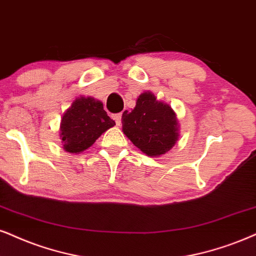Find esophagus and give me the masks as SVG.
Returning <instances> with one entry per match:
<instances>
[{
    "label": "esophagus",
    "instance_id": "1",
    "mask_svg": "<svg viewBox=\"0 0 256 256\" xmlns=\"http://www.w3.org/2000/svg\"><path fill=\"white\" fill-rule=\"evenodd\" d=\"M113 119H114L116 122H117V125H120V122H122V113H117V114L113 116Z\"/></svg>",
    "mask_w": 256,
    "mask_h": 256
}]
</instances>
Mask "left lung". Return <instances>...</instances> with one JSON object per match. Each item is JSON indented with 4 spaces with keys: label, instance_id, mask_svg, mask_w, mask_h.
<instances>
[{
    "label": "left lung",
    "instance_id": "1",
    "mask_svg": "<svg viewBox=\"0 0 256 256\" xmlns=\"http://www.w3.org/2000/svg\"><path fill=\"white\" fill-rule=\"evenodd\" d=\"M122 122L126 137L148 156L164 154L178 139V124L172 108L158 102L150 92L138 96L132 111H124Z\"/></svg>",
    "mask_w": 256,
    "mask_h": 256
}]
</instances>
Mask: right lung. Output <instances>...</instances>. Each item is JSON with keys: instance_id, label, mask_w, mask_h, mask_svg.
<instances>
[{"instance_id": "add662e5", "label": "right lung", "mask_w": 256, "mask_h": 256, "mask_svg": "<svg viewBox=\"0 0 256 256\" xmlns=\"http://www.w3.org/2000/svg\"><path fill=\"white\" fill-rule=\"evenodd\" d=\"M116 122L108 116L104 106L93 98L76 99L61 119V138L64 148L79 154L88 148Z\"/></svg>"}]
</instances>
